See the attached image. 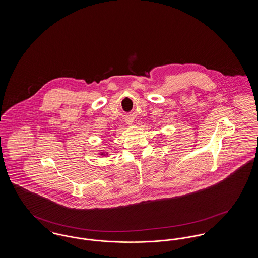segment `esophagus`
<instances>
[{
	"label": "esophagus",
	"mask_w": 258,
	"mask_h": 258,
	"mask_svg": "<svg viewBox=\"0 0 258 258\" xmlns=\"http://www.w3.org/2000/svg\"><path fill=\"white\" fill-rule=\"evenodd\" d=\"M128 123H132V121H130V122H128Z\"/></svg>",
	"instance_id": "34e87169"
}]
</instances>
